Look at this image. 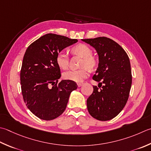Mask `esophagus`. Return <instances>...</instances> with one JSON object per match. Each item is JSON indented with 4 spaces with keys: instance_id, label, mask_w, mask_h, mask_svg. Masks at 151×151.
<instances>
[{
    "instance_id": "1",
    "label": "esophagus",
    "mask_w": 151,
    "mask_h": 151,
    "mask_svg": "<svg viewBox=\"0 0 151 151\" xmlns=\"http://www.w3.org/2000/svg\"><path fill=\"white\" fill-rule=\"evenodd\" d=\"M82 85V83H78V84H77L78 87H81Z\"/></svg>"
}]
</instances>
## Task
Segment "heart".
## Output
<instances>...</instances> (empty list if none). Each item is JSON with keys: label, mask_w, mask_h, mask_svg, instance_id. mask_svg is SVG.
Returning a JSON list of instances; mask_svg holds the SVG:
<instances>
[{"label": "heart", "mask_w": 151, "mask_h": 151, "mask_svg": "<svg viewBox=\"0 0 151 151\" xmlns=\"http://www.w3.org/2000/svg\"><path fill=\"white\" fill-rule=\"evenodd\" d=\"M73 51L75 52L82 58H84V61L82 63V66H88L92 69L96 65V61L92 55V50L89 46L84 44H79L78 45L74 46ZM56 63L58 65L63 69H65L69 65V60L67 55L64 52L61 51L59 52L55 58ZM89 75V69L88 68L84 67L79 70H69L63 73V78L68 81H70L75 82H81L84 81Z\"/></svg>", "instance_id": "heart-1"}]
</instances>
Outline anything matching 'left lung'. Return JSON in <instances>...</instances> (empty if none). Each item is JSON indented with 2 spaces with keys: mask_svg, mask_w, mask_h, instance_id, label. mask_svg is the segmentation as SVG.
I'll use <instances>...</instances> for the list:
<instances>
[{
  "mask_svg": "<svg viewBox=\"0 0 151 151\" xmlns=\"http://www.w3.org/2000/svg\"><path fill=\"white\" fill-rule=\"evenodd\" d=\"M82 40L93 47L99 55L93 79L99 82L98 87H102L99 89L93 86V93L87 99L88 111L97 120H111L122 111L129 97L132 76L128 55L111 38L102 37Z\"/></svg>",
  "mask_w": 151,
  "mask_h": 151,
  "instance_id": "8db88e82",
  "label": "left lung"
}]
</instances>
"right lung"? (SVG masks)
<instances>
[{"label":"right lung","mask_w":151,"mask_h":151,"mask_svg":"<svg viewBox=\"0 0 151 151\" xmlns=\"http://www.w3.org/2000/svg\"><path fill=\"white\" fill-rule=\"evenodd\" d=\"M77 42L48 33L26 50L20 72L22 93L27 107L40 119L51 120L60 116L65 110L70 93L77 88L75 82H58L61 72L55 61L59 52Z\"/></svg>","instance_id":"add662e5"}]
</instances>
